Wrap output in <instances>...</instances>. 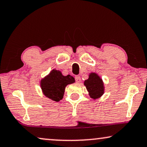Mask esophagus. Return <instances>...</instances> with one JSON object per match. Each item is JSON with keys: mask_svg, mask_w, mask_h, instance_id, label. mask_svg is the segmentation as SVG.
Wrapping results in <instances>:
<instances>
[{"mask_svg": "<svg viewBox=\"0 0 147 147\" xmlns=\"http://www.w3.org/2000/svg\"><path fill=\"white\" fill-rule=\"evenodd\" d=\"M75 80H76V82H78V83H80V82L82 81L81 78H80V76H76L75 77Z\"/></svg>", "mask_w": 147, "mask_h": 147, "instance_id": "obj_1", "label": "esophagus"}]
</instances>
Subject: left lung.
I'll return each instance as SVG.
<instances>
[{
    "label": "left lung",
    "instance_id": "left-lung-1",
    "mask_svg": "<svg viewBox=\"0 0 147 147\" xmlns=\"http://www.w3.org/2000/svg\"><path fill=\"white\" fill-rule=\"evenodd\" d=\"M84 84L89 93L90 97L94 100L100 98L104 94V82L96 73H90L89 78L84 81Z\"/></svg>",
    "mask_w": 147,
    "mask_h": 147
}]
</instances>
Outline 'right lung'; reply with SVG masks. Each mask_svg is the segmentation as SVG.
<instances>
[{
	"label": "right lung",
	"instance_id": "obj_1",
	"mask_svg": "<svg viewBox=\"0 0 147 147\" xmlns=\"http://www.w3.org/2000/svg\"><path fill=\"white\" fill-rule=\"evenodd\" d=\"M75 82L73 76H63L59 70L53 69L45 78L41 79L40 86L46 97L53 101L59 102L63 97L65 87Z\"/></svg>",
	"mask_w": 147,
	"mask_h": 147
}]
</instances>
